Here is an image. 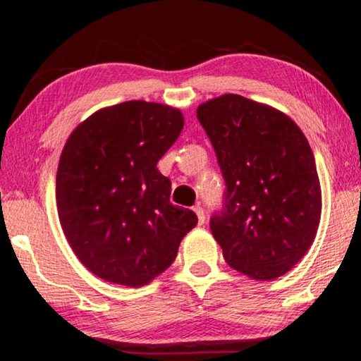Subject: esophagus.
Segmentation results:
<instances>
[{"label":"esophagus","mask_w":361,"mask_h":361,"mask_svg":"<svg viewBox=\"0 0 361 361\" xmlns=\"http://www.w3.org/2000/svg\"><path fill=\"white\" fill-rule=\"evenodd\" d=\"M194 212L197 214V219H199V225H202L205 221V212L202 209L200 205H195L194 207Z\"/></svg>","instance_id":"1"}]
</instances>
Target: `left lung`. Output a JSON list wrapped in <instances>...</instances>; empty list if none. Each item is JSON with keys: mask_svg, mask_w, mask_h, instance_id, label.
<instances>
[{"mask_svg": "<svg viewBox=\"0 0 361 361\" xmlns=\"http://www.w3.org/2000/svg\"><path fill=\"white\" fill-rule=\"evenodd\" d=\"M225 179L210 230L231 268L253 279L288 273L317 235L322 194L300 128L283 111L235 93L197 108Z\"/></svg>", "mask_w": 361, "mask_h": 361, "instance_id": "1", "label": "left lung"}]
</instances>
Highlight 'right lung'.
<instances>
[{"instance_id": "obj_1", "label": "right lung", "mask_w": 361, "mask_h": 361, "mask_svg": "<svg viewBox=\"0 0 361 361\" xmlns=\"http://www.w3.org/2000/svg\"><path fill=\"white\" fill-rule=\"evenodd\" d=\"M182 128L177 108L131 100L95 111L68 136L56 177L59 220L98 278L151 283L197 225L194 212L171 204V180L156 166Z\"/></svg>"}]
</instances>
